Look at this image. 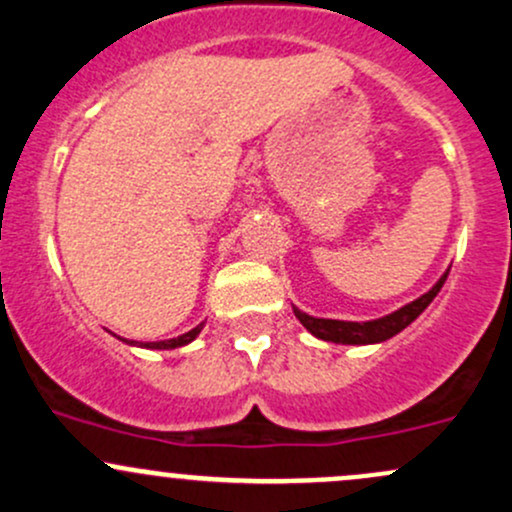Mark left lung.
I'll use <instances>...</instances> for the list:
<instances>
[{
  "mask_svg": "<svg viewBox=\"0 0 512 512\" xmlns=\"http://www.w3.org/2000/svg\"><path fill=\"white\" fill-rule=\"evenodd\" d=\"M444 282H446V274L439 279L437 284H434L432 289H429L427 294H422L419 299H414L412 304L402 306L400 311H395V314H390V316H383V319L363 321V324H358V321L314 319V316L304 314V311H299V309H294V314H297V319L306 326V331L314 333L316 338H324V341L346 343V346L380 343V341H387V338H392L395 333H400L402 328L410 326L412 321L417 319V316L422 314L429 304H432V299L437 297L439 289L444 287Z\"/></svg>",
  "mask_w": 512,
  "mask_h": 512,
  "instance_id": "obj_1",
  "label": "left lung"
}]
</instances>
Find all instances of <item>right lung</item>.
I'll return each mask as SVG.
<instances>
[{
	"label": "right lung",
	"instance_id": "right-lung-1",
	"mask_svg": "<svg viewBox=\"0 0 512 512\" xmlns=\"http://www.w3.org/2000/svg\"><path fill=\"white\" fill-rule=\"evenodd\" d=\"M201 328H203V324H198L196 328H191V331L184 333V336H179V338H169V341H157V343H139V346H144V348H179V346H186V343H191L193 338L201 333ZM125 343H137V341H125Z\"/></svg>",
	"mask_w": 512,
	"mask_h": 512
}]
</instances>
